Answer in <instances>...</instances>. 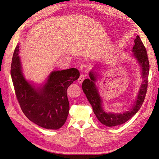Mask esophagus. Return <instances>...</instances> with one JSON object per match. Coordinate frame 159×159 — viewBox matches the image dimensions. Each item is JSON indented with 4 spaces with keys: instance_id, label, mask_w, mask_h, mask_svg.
Segmentation results:
<instances>
[{
    "instance_id": "1",
    "label": "esophagus",
    "mask_w": 159,
    "mask_h": 159,
    "mask_svg": "<svg viewBox=\"0 0 159 159\" xmlns=\"http://www.w3.org/2000/svg\"><path fill=\"white\" fill-rule=\"evenodd\" d=\"M84 80H85V75H84V74H81L80 75L78 81V82H79L80 84H81V83L83 82Z\"/></svg>"
}]
</instances>
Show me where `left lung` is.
<instances>
[{"mask_svg":"<svg viewBox=\"0 0 159 159\" xmlns=\"http://www.w3.org/2000/svg\"><path fill=\"white\" fill-rule=\"evenodd\" d=\"M134 45L133 48V55L139 61L142 70L143 81L140 90L139 91L137 98L133 107L129 111L124 113H112L105 112L102 108V100L101 99L95 81L97 75L95 71L89 72L90 79H85L82 83V89L87 97L89 102L91 105L96 117L102 124L107 127L117 126L123 124L131 119L140 109L145 98L148 87V77L149 72V62L147 50L140 37L137 36L134 39Z\"/></svg>","mask_w":159,"mask_h":159,"instance_id":"left-lung-1","label":"left lung"}]
</instances>
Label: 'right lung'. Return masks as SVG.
Instances as JSON below:
<instances>
[{"mask_svg": "<svg viewBox=\"0 0 159 159\" xmlns=\"http://www.w3.org/2000/svg\"><path fill=\"white\" fill-rule=\"evenodd\" d=\"M18 52V44L13 54L11 74L22 111L38 126L47 129H60L69 113L67 89L79 78V71L70 68L52 71L45 84L36 88L23 76Z\"/></svg>", "mask_w": 159, "mask_h": 159, "instance_id": "obj_1", "label": "right lung"}]
</instances>
